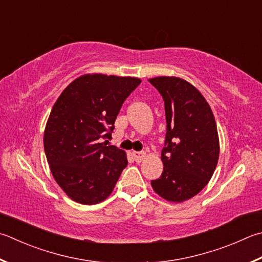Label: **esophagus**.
Here are the masks:
<instances>
[{
  "label": "esophagus",
  "instance_id": "esophagus-1",
  "mask_svg": "<svg viewBox=\"0 0 262 262\" xmlns=\"http://www.w3.org/2000/svg\"><path fill=\"white\" fill-rule=\"evenodd\" d=\"M133 157H135V160L138 163L142 162L146 157V152L145 151H133Z\"/></svg>",
  "mask_w": 262,
  "mask_h": 262
}]
</instances>
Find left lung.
<instances>
[{
	"mask_svg": "<svg viewBox=\"0 0 262 262\" xmlns=\"http://www.w3.org/2000/svg\"><path fill=\"white\" fill-rule=\"evenodd\" d=\"M148 81L163 97L166 118L164 169L151 187L162 199L181 203L199 194L213 176L220 151L215 120L205 98L184 78Z\"/></svg>",
	"mask_w": 262,
	"mask_h": 262,
	"instance_id": "obj_1",
	"label": "left lung"
}]
</instances>
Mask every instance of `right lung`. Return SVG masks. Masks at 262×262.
<instances>
[{
    "label": "right lung",
    "mask_w": 262,
    "mask_h": 262,
    "mask_svg": "<svg viewBox=\"0 0 262 262\" xmlns=\"http://www.w3.org/2000/svg\"><path fill=\"white\" fill-rule=\"evenodd\" d=\"M138 77L84 74L61 92L44 130L51 173L71 200L92 205L112 194L126 152L107 146L123 102L140 84Z\"/></svg>",
    "instance_id": "add662e5"
}]
</instances>
